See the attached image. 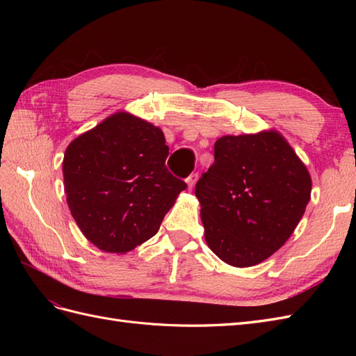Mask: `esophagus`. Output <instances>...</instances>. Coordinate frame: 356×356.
<instances>
[{"label":"esophagus","mask_w":356,"mask_h":356,"mask_svg":"<svg viewBox=\"0 0 356 356\" xmlns=\"http://www.w3.org/2000/svg\"><path fill=\"white\" fill-rule=\"evenodd\" d=\"M197 178H199V174H197V172H195V174H191V175L186 179V182H187V186H188V188H190V190H191L193 187H195Z\"/></svg>","instance_id":"1"}]
</instances>
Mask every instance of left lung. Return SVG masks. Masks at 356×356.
Instances as JSON below:
<instances>
[{
	"instance_id": "obj_1",
	"label": "left lung",
	"mask_w": 356,
	"mask_h": 356,
	"mask_svg": "<svg viewBox=\"0 0 356 356\" xmlns=\"http://www.w3.org/2000/svg\"><path fill=\"white\" fill-rule=\"evenodd\" d=\"M196 182L211 251L234 267L264 261L293 234L310 200L312 179L275 131L222 136Z\"/></svg>"
}]
</instances>
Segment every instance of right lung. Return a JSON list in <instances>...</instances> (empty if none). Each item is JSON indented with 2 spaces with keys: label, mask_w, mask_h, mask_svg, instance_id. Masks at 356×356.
<instances>
[{
  "label": "right lung",
  "mask_w": 356,
  "mask_h": 356,
  "mask_svg": "<svg viewBox=\"0 0 356 356\" xmlns=\"http://www.w3.org/2000/svg\"><path fill=\"white\" fill-rule=\"evenodd\" d=\"M168 156L161 129L127 113L75 138L62 169L68 207L86 238L117 254L153 238L187 188L168 170Z\"/></svg>",
  "instance_id": "right-lung-1"
}]
</instances>
